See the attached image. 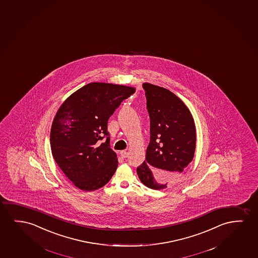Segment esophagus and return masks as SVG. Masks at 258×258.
Masks as SVG:
<instances>
[{"label":"esophagus","mask_w":258,"mask_h":258,"mask_svg":"<svg viewBox=\"0 0 258 258\" xmlns=\"http://www.w3.org/2000/svg\"><path fill=\"white\" fill-rule=\"evenodd\" d=\"M120 155L121 156V158H127V156H128V152H126V151H121L120 152Z\"/></svg>","instance_id":"34e87169"}]
</instances>
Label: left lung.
I'll return each mask as SVG.
<instances>
[{"instance_id":"8db88e82","label":"left lung","mask_w":258,"mask_h":258,"mask_svg":"<svg viewBox=\"0 0 258 258\" xmlns=\"http://www.w3.org/2000/svg\"><path fill=\"white\" fill-rule=\"evenodd\" d=\"M150 115V144L137 169L142 183L152 189L166 188L180 179L193 160L196 126L183 101L167 89L143 85Z\"/></svg>"}]
</instances>
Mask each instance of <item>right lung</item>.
Returning a JSON list of instances; mask_svg holds the SVG:
<instances>
[{
  "instance_id": "obj_1",
  "label": "right lung",
  "mask_w": 258,
  "mask_h": 258,
  "mask_svg": "<svg viewBox=\"0 0 258 258\" xmlns=\"http://www.w3.org/2000/svg\"><path fill=\"white\" fill-rule=\"evenodd\" d=\"M136 89L90 83L72 93L57 111L50 132L53 159L76 187L93 191L105 186L118 166L110 148L107 121ZM107 140L100 145L99 140Z\"/></svg>"
}]
</instances>
